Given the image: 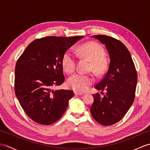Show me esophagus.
I'll return each instance as SVG.
<instances>
[{"instance_id": "34e87169", "label": "esophagus", "mask_w": 150, "mask_h": 150, "mask_svg": "<svg viewBox=\"0 0 150 150\" xmlns=\"http://www.w3.org/2000/svg\"><path fill=\"white\" fill-rule=\"evenodd\" d=\"M74 93L76 95H84L83 93H80V92H78V91H74Z\"/></svg>"}]
</instances>
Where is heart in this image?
Returning a JSON list of instances; mask_svg holds the SVG:
<instances>
[{
	"mask_svg": "<svg viewBox=\"0 0 150 150\" xmlns=\"http://www.w3.org/2000/svg\"><path fill=\"white\" fill-rule=\"evenodd\" d=\"M77 55L90 60V69L97 75H101L107 68L108 62L104 58V50L99 44L90 42L82 44L75 50ZM76 59L71 51L68 50L63 55L62 66L64 70L68 73H72L75 69ZM94 78L91 75L77 73L70 77L68 84L73 90L83 92L93 83Z\"/></svg>",
	"mask_w": 150,
	"mask_h": 150,
	"instance_id": "1",
	"label": "heart"
}]
</instances>
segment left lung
I'll list each match as a JSON object with an SVG mask.
<instances>
[{"mask_svg": "<svg viewBox=\"0 0 150 150\" xmlns=\"http://www.w3.org/2000/svg\"><path fill=\"white\" fill-rule=\"evenodd\" d=\"M93 37L106 46L110 62L106 75L95 86L106 93L103 97L98 93L92 95L94 101L90 111L97 122L111 126L122 119L134 101L137 73L130 53L122 42L103 35Z\"/></svg>", "mask_w": 150, "mask_h": 150, "instance_id": "1", "label": "left lung"}]
</instances>
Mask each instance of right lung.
<instances>
[{
	"instance_id": "obj_1",
	"label": "right lung",
	"mask_w": 150,
	"mask_h": 150,
	"mask_svg": "<svg viewBox=\"0 0 150 150\" xmlns=\"http://www.w3.org/2000/svg\"><path fill=\"white\" fill-rule=\"evenodd\" d=\"M83 37H46L31 42L16 63L15 92L31 120L43 125L58 120L65 112L72 90H54L65 80L62 59Z\"/></svg>"
}]
</instances>
